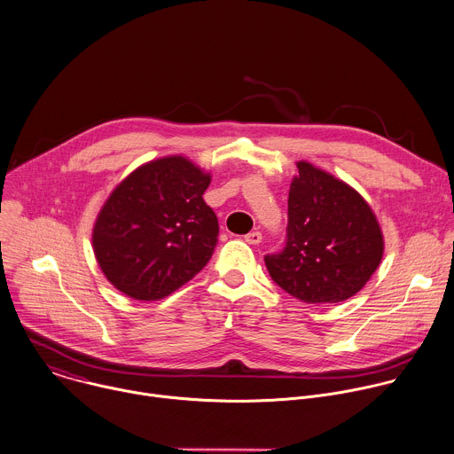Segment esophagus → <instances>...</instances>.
I'll list each match as a JSON object with an SVG mask.
<instances>
[{"instance_id":"esophagus-1","label":"esophagus","mask_w":454,"mask_h":454,"mask_svg":"<svg viewBox=\"0 0 454 454\" xmlns=\"http://www.w3.org/2000/svg\"><path fill=\"white\" fill-rule=\"evenodd\" d=\"M244 239H246V242H247V244L256 246V244H260V242H262V233H260V231H249Z\"/></svg>"}]
</instances>
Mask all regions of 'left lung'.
I'll return each mask as SVG.
<instances>
[{
	"label": "left lung",
	"instance_id": "left-lung-1",
	"mask_svg": "<svg viewBox=\"0 0 454 454\" xmlns=\"http://www.w3.org/2000/svg\"><path fill=\"white\" fill-rule=\"evenodd\" d=\"M283 251L265 265L285 292L309 305L340 303L364 288L383 258V233L369 203L310 162L295 164Z\"/></svg>",
	"mask_w": 454,
	"mask_h": 454
}]
</instances>
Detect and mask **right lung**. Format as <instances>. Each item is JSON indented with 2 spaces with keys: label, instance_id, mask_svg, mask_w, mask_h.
Here are the masks:
<instances>
[{
  "label": "right lung",
  "instance_id": "1",
  "mask_svg": "<svg viewBox=\"0 0 454 454\" xmlns=\"http://www.w3.org/2000/svg\"><path fill=\"white\" fill-rule=\"evenodd\" d=\"M210 173L182 155L151 160L108 196L92 230L106 279L137 301H159L212 258L219 223L203 194Z\"/></svg>",
  "mask_w": 454,
  "mask_h": 454
}]
</instances>
